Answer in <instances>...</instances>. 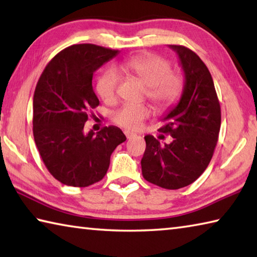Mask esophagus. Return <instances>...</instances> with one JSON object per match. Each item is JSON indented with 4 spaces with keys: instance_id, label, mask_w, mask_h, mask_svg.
<instances>
[{
    "instance_id": "esophagus-1",
    "label": "esophagus",
    "mask_w": 257,
    "mask_h": 257,
    "mask_svg": "<svg viewBox=\"0 0 257 257\" xmlns=\"http://www.w3.org/2000/svg\"><path fill=\"white\" fill-rule=\"evenodd\" d=\"M124 135H125V137H127L128 139L136 137V134H134V133H132V132H124Z\"/></svg>"
}]
</instances>
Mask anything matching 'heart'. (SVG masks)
Wrapping results in <instances>:
<instances>
[{
  "label": "heart",
  "instance_id": "1",
  "mask_svg": "<svg viewBox=\"0 0 257 257\" xmlns=\"http://www.w3.org/2000/svg\"><path fill=\"white\" fill-rule=\"evenodd\" d=\"M118 72L129 73L141 80L147 87V98L160 111L167 110L177 103L184 92V79L172 72L171 63L159 55L146 53L132 56L116 66L115 70L108 69L99 76L96 90L105 103H113L116 99ZM149 115L150 111L146 106L125 104L113 114V120L121 127L135 130L141 127Z\"/></svg>",
  "mask_w": 257,
  "mask_h": 257
}]
</instances>
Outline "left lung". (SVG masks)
<instances>
[{
  "mask_svg": "<svg viewBox=\"0 0 257 257\" xmlns=\"http://www.w3.org/2000/svg\"><path fill=\"white\" fill-rule=\"evenodd\" d=\"M170 47L185 73L180 101L159 129L170 135L172 142L161 145L159 139L147 135L141 163L143 177L151 184L179 189L193 184L210 163L219 138L221 108L212 76L201 58L182 45Z\"/></svg>",
  "mask_w": 257,
  "mask_h": 257,
  "instance_id": "1",
  "label": "left lung"
}]
</instances>
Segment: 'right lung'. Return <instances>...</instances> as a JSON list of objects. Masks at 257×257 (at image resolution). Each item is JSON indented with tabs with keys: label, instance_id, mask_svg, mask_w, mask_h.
<instances>
[{
	"label": "right lung",
	"instance_id": "obj_1",
	"mask_svg": "<svg viewBox=\"0 0 257 257\" xmlns=\"http://www.w3.org/2000/svg\"><path fill=\"white\" fill-rule=\"evenodd\" d=\"M119 53L94 44H77L56 54L38 79L33 101V133L47 170L56 180L87 187L102 180L112 152L125 136L108 125L85 134L90 110L99 101L92 86L99 67Z\"/></svg>",
	"mask_w": 257,
	"mask_h": 257
}]
</instances>
